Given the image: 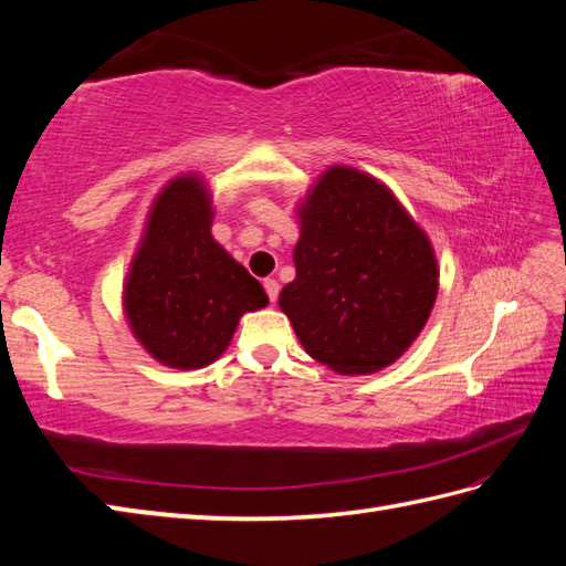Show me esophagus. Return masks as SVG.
I'll use <instances>...</instances> for the list:
<instances>
[{"label": "esophagus", "instance_id": "obj_1", "mask_svg": "<svg viewBox=\"0 0 566 566\" xmlns=\"http://www.w3.org/2000/svg\"><path fill=\"white\" fill-rule=\"evenodd\" d=\"M262 286H264V292H268V298H270V302L274 304V302H276V296H280V282H276V280H264V282H262Z\"/></svg>", "mask_w": 566, "mask_h": 566}]
</instances>
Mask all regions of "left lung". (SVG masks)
Returning a JSON list of instances; mask_svg holds the SVG:
<instances>
[{"mask_svg":"<svg viewBox=\"0 0 566 566\" xmlns=\"http://www.w3.org/2000/svg\"><path fill=\"white\" fill-rule=\"evenodd\" d=\"M296 280L280 294L304 350L340 375L399 359L438 296L430 240L391 191L353 167H331L298 209Z\"/></svg>","mask_w":566,"mask_h":566,"instance_id":"obj_1","label":"left lung"}]
</instances>
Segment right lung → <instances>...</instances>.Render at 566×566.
Returning <instances> with one entry per match:
<instances>
[{"label":"right lung","instance_id":"obj_1","mask_svg":"<svg viewBox=\"0 0 566 566\" xmlns=\"http://www.w3.org/2000/svg\"><path fill=\"white\" fill-rule=\"evenodd\" d=\"M262 306V284L211 238L207 187L172 179L153 203L124 286L136 338L163 365L197 369L226 350L245 311Z\"/></svg>","mask_w":566,"mask_h":566}]
</instances>
